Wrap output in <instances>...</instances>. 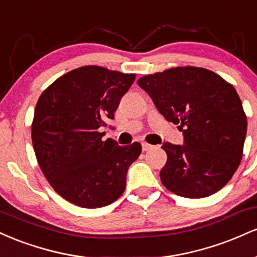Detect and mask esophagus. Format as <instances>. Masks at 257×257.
<instances>
[{"instance_id":"obj_1","label":"esophagus","mask_w":257,"mask_h":257,"mask_svg":"<svg viewBox=\"0 0 257 257\" xmlns=\"http://www.w3.org/2000/svg\"><path fill=\"white\" fill-rule=\"evenodd\" d=\"M141 145H143L144 151H149V150H151L152 147H153L151 144H147V143H143V144H141Z\"/></svg>"}]
</instances>
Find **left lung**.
Instances as JSON below:
<instances>
[{
	"label": "left lung",
	"instance_id": "8db88e82",
	"mask_svg": "<svg viewBox=\"0 0 257 257\" xmlns=\"http://www.w3.org/2000/svg\"><path fill=\"white\" fill-rule=\"evenodd\" d=\"M164 118L184 133L185 145L164 143L161 181L186 198L211 196L232 179L243 157L246 116L237 90L221 76L196 66L139 78Z\"/></svg>",
	"mask_w": 257,
	"mask_h": 257
}]
</instances>
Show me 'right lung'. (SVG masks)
Here are the masks:
<instances>
[{
  "label": "right lung",
  "instance_id": "right-lung-1",
  "mask_svg": "<svg viewBox=\"0 0 257 257\" xmlns=\"http://www.w3.org/2000/svg\"><path fill=\"white\" fill-rule=\"evenodd\" d=\"M135 73L82 66L55 79L35 108L31 139L38 166L59 196L81 208H101L125 190L141 145L102 140Z\"/></svg>",
  "mask_w": 257,
  "mask_h": 257
}]
</instances>
